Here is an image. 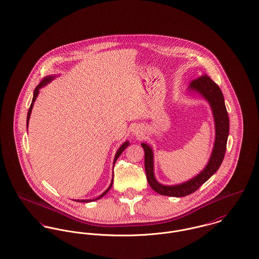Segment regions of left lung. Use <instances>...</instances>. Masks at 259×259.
Wrapping results in <instances>:
<instances>
[{"label": "left lung", "instance_id": "obj_1", "mask_svg": "<svg viewBox=\"0 0 259 259\" xmlns=\"http://www.w3.org/2000/svg\"><path fill=\"white\" fill-rule=\"evenodd\" d=\"M191 89L197 90L209 102L215 122V141L210 159L206 167L197 177L176 186H163L159 184L153 172V152L146 143L141 144L145 151V171L150 187L160 195L169 197H186L196 192L221 167L226 150L230 132V119L225 104L223 92L219 85L206 74L192 81Z\"/></svg>", "mask_w": 259, "mask_h": 259}]
</instances>
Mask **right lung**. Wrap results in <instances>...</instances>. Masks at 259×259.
<instances>
[{"mask_svg":"<svg viewBox=\"0 0 259 259\" xmlns=\"http://www.w3.org/2000/svg\"><path fill=\"white\" fill-rule=\"evenodd\" d=\"M53 78L52 77H46V78H44L39 83H38V85L34 88V91H33V97H32V101H31V104H30V106H29V112H28V117H27V125L29 124V116H30V112H31V109H32V106H33V102H34V100H35V98H36V96H37V94H38V90H39V88H41L42 87H45L46 84H48L51 80H52ZM128 145H129V142H125V143L123 144L119 149H118V151H117V153H116L115 158H114V164H115L116 160L119 158V156L122 154V152L128 147ZM112 184H113V180H112V182H111V184H110V186L108 187V189L102 194V195H100L98 198H96V199H94V200H77L76 201H79V202H87V201H96V200H99V199H101L103 196H105L107 193H108V191L111 189V187H112Z\"/></svg>","mask_w":259,"mask_h":259,"instance_id":"right-lung-1","label":"right lung"}]
</instances>
